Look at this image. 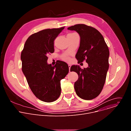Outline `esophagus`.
I'll return each mask as SVG.
<instances>
[{"instance_id": "1", "label": "esophagus", "mask_w": 131, "mask_h": 131, "mask_svg": "<svg viewBox=\"0 0 131 131\" xmlns=\"http://www.w3.org/2000/svg\"><path fill=\"white\" fill-rule=\"evenodd\" d=\"M68 67H69V72H70V69L71 65H68Z\"/></svg>"}]
</instances>
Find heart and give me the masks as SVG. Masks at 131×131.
Wrapping results in <instances>:
<instances>
[{
  "mask_svg": "<svg viewBox=\"0 0 131 131\" xmlns=\"http://www.w3.org/2000/svg\"><path fill=\"white\" fill-rule=\"evenodd\" d=\"M74 33H70V34H68L67 35H72ZM63 59L65 60V61H68L69 60V59L68 57H67V56H64V57H63Z\"/></svg>",
  "mask_w": 131,
  "mask_h": 131,
  "instance_id": "obj_1",
  "label": "heart"
}]
</instances>
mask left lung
<instances>
[{
	"instance_id": "left-lung-1",
	"label": "left lung",
	"mask_w": 131,
	"mask_h": 131,
	"mask_svg": "<svg viewBox=\"0 0 131 131\" xmlns=\"http://www.w3.org/2000/svg\"><path fill=\"white\" fill-rule=\"evenodd\" d=\"M77 31L80 37V46L76 55L78 62L85 60L87 68L72 65L70 71L78 74L74 88L82 99L91 100L101 93L104 85L109 68V49L102 35L95 28L84 24H76L67 28Z\"/></svg>"
}]
</instances>
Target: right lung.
<instances>
[{
	"mask_svg": "<svg viewBox=\"0 0 131 131\" xmlns=\"http://www.w3.org/2000/svg\"><path fill=\"white\" fill-rule=\"evenodd\" d=\"M64 29H46L30 36L21 53L22 71L36 97L47 102L61 95V80L69 71L68 65L59 61L54 66L47 63V56L54 51V41Z\"/></svg>",
	"mask_w": 131,
	"mask_h": 131,
	"instance_id": "add662e5",
	"label": "right lung"
}]
</instances>
